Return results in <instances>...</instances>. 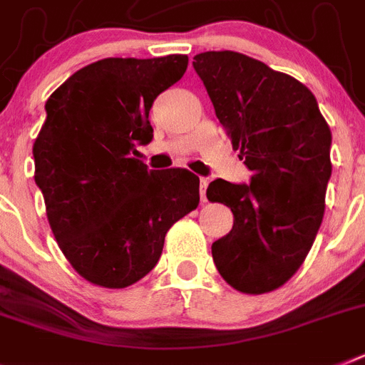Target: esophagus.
<instances>
[{"mask_svg": "<svg viewBox=\"0 0 365 365\" xmlns=\"http://www.w3.org/2000/svg\"><path fill=\"white\" fill-rule=\"evenodd\" d=\"M207 186H209V180H207V179H201V180H200V197H201V203H205V201H207V195H205V192H207Z\"/></svg>", "mask_w": 365, "mask_h": 365, "instance_id": "esophagus-1", "label": "esophagus"}]
</instances>
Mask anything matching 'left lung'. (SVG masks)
Here are the masks:
<instances>
[{
	"instance_id": "obj_1",
	"label": "left lung",
	"mask_w": 365,
	"mask_h": 365,
	"mask_svg": "<svg viewBox=\"0 0 365 365\" xmlns=\"http://www.w3.org/2000/svg\"><path fill=\"white\" fill-rule=\"evenodd\" d=\"M194 68L250 185L212 180L209 201L227 205L233 230L212 244L220 276L246 294L293 278L312 250L332 175L330 126L308 87L239 52H203Z\"/></svg>"
}]
</instances>
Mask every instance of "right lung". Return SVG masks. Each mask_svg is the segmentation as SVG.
<instances>
[{"label":"right lung","mask_w":365,"mask_h":365,"mask_svg":"<svg viewBox=\"0 0 365 365\" xmlns=\"http://www.w3.org/2000/svg\"><path fill=\"white\" fill-rule=\"evenodd\" d=\"M188 57H108L74 72L46 101L33 143L35 182L63 255L89 284L125 289L155 269L165 233L197 209L200 179L153 171L135 143L153 140L149 110Z\"/></svg>","instance_id":"right-lung-1"}]
</instances>
